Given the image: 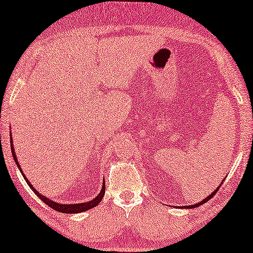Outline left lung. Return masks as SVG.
I'll return each instance as SVG.
<instances>
[{
    "label": "left lung",
    "instance_id": "1",
    "mask_svg": "<svg viewBox=\"0 0 253 253\" xmlns=\"http://www.w3.org/2000/svg\"><path fill=\"white\" fill-rule=\"evenodd\" d=\"M220 186H221V184H220ZM220 186H219V187H220ZM219 187L216 188V189H215L214 191H213V193H212L211 195H210V196H208V197H206V198L203 199L202 202H199V203H197V204H194V205H188V206H186V208H187V209H193V208H197V206L202 205V204H204V203H206V202H208V201H210V199H211L213 196H214V195L216 194V191L219 190ZM186 208H184V209H186Z\"/></svg>",
    "mask_w": 253,
    "mask_h": 253
}]
</instances>
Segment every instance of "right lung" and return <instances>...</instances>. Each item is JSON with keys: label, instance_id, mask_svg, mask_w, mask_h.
Masks as SVG:
<instances>
[{"label": "right lung", "instance_id": "obj_1", "mask_svg": "<svg viewBox=\"0 0 253 253\" xmlns=\"http://www.w3.org/2000/svg\"><path fill=\"white\" fill-rule=\"evenodd\" d=\"M10 142H11V151H12L13 159H15L17 166H18L19 170L21 172V174H23V170H21V167L19 166V163H18V161H17V158H16L15 149H13V147H12V140L10 141ZM23 176H24L25 181H26V182H27L28 186L31 187V189L34 191V194L38 195V197L40 198L42 202L45 203V204H47L48 206H50L51 209H54L55 211H58V212H62V213H80V212L87 211V210H89V209L95 208L96 205H98L99 203H101L102 198H103V196H104V193H105V181H103L102 190L99 191V194L97 195V196H96L94 199H91L90 202H87V203H78V204H59V203H56V202H54V201H50V199L47 198L45 196H43V195H42V194L39 193L38 190H35L34 187L32 186L31 182L27 180V177L25 176L24 174H23Z\"/></svg>", "mask_w": 253, "mask_h": 253}]
</instances>
